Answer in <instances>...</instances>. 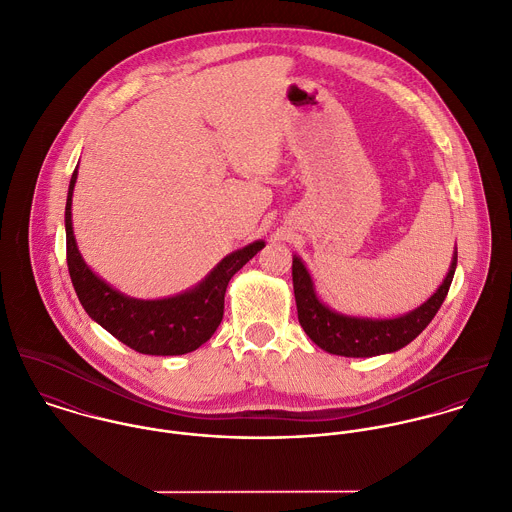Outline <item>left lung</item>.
<instances>
[{"mask_svg": "<svg viewBox=\"0 0 512 512\" xmlns=\"http://www.w3.org/2000/svg\"><path fill=\"white\" fill-rule=\"evenodd\" d=\"M457 269V253L437 293L419 309L397 319L345 317L327 309L313 291V281L299 257H293V289L299 323L315 345L341 357H375L393 353L417 339L441 309Z\"/></svg>", "mask_w": 512, "mask_h": 512, "instance_id": "obj_1", "label": "left lung"}]
</instances>
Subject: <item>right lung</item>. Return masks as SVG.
<instances>
[{"label": "right lung", "instance_id": "add662e5", "mask_svg": "<svg viewBox=\"0 0 512 512\" xmlns=\"http://www.w3.org/2000/svg\"><path fill=\"white\" fill-rule=\"evenodd\" d=\"M77 169L71 175L65 203L67 269L85 313L129 349L143 355H185L211 339L223 319L225 291L231 277L263 247L255 241L225 257L195 289L159 301L129 299L103 283L83 263L71 227V195Z\"/></svg>", "mask_w": 512, "mask_h": 512}]
</instances>
